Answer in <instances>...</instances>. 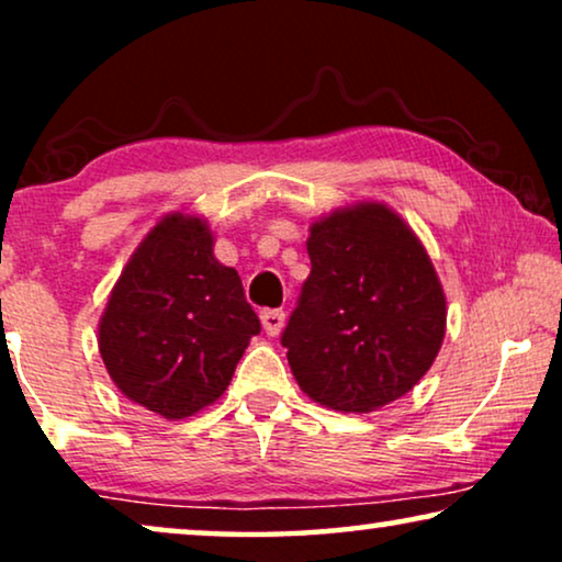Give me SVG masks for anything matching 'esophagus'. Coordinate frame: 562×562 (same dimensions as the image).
Here are the masks:
<instances>
[{
	"label": "esophagus",
	"mask_w": 562,
	"mask_h": 562,
	"mask_svg": "<svg viewBox=\"0 0 562 562\" xmlns=\"http://www.w3.org/2000/svg\"><path fill=\"white\" fill-rule=\"evenodd\" d=\"M260 322H263V329L268 337H276L283 329V322H286V314L281 310H263L260 312Z\"/></svg>",
	"instance_id": "esophagus-1"
}]
</instances>
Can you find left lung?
Returning a JSON list of instances; mask_svg holds the SVG:
<instances>
[{"mask_svg":"<svg viewBox=\"0 0 562 562\" xmlns=\"http://www.w3.org/2000/svg\"><path fill=\"white\" fill-rule=\"evenodd\" d=\"M312 273L281 333L294 379L337 412L396 402L429 371L445 337V294L427 250L383 204L314 222Z\"/></svg>","mask_w":562,"mask_h":562,"instance_id":"left-lung-1","label":"left lung"}]
</instances>
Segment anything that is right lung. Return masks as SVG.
I'll list each match as a JSON object with an SVG mask.
<instances>
[{
	"label": "right lung",
	"instance_id": "1",
	"mask_svg": "<svg viewBox=\"0 0 562 562\" xmlns=\"http://www.w3.org/2000/svg\"><path fill=\"white\" fill-rule=\"evenodd\" d=\"M206 222L168 214L133 252L99 322V352L127 398L183 419L225 394L260 319Z\"/></svg>",
	"mask_w": 562,
	"mask_h": 562
}]
</instances>
